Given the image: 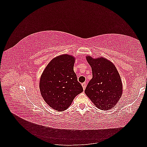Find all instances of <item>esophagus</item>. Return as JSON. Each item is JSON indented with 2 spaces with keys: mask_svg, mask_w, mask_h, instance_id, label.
<instances>
[{
  "mask_svg": "<svg viewBox=\"0 0 147 147\" xmlns=\"http://www.w3.org/2000/svg\"><path fill=\"white\" fill-rule=\"evenodd\" d=\"M82 87H83V90H84V89L86 88V83H83L82 84Z\"/></svg>",
  "mask_w": 147,
  "mask_h": 147,
  "instance_id": "obj_1",
  "label": "esophagus"
}]
</instances>
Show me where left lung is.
Wrapping results in <instances>:
<instances>
[{
    "label": "left lung",
    "instance_id": "1",
    "mask_svg": "<svg viewBox=\"0 0 147 147\" xmlns=\"http://www.w3.org/2000/svg\"><path fill=\"white\" fill-rule=\"evenodd\" d=\"M86 59L91 67L92 78L84 92L98 109H112L123 94L122 81L116 67L103 57L86 56Z\"/></svg>",
    "mask_w": 147,
    "mask_h": 147
}]
</instances>
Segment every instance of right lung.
Here are the masks:
<instances>
[{"instance_id": "1", "label": "right lung", "mask_w": 147, "mask_h": 147, "mask_svg": "<svg viewBox=\"0 0 147 147\" xmlns=\"http://www.w3.org/2000/svg\"><path fill=\"white\" fill-rule=\"evenodd\" d=\"M75 58L61 55L48 64L40 77V91L46 103L56 111L67 109L83 89L74 71Z\"/></svg>"}]
</instances>
